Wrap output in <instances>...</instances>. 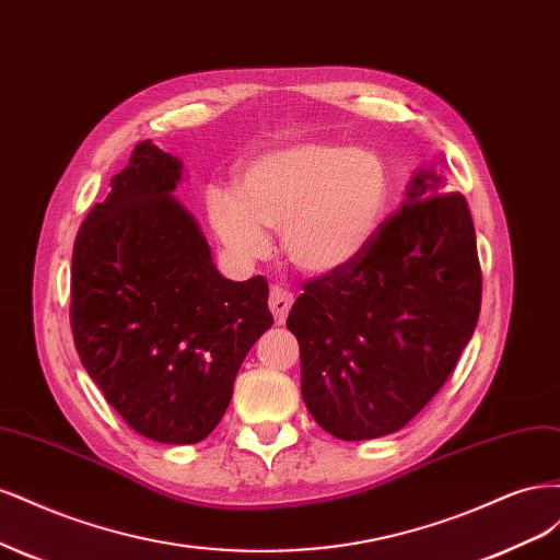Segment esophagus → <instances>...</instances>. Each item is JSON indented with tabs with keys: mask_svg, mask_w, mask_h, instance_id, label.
I'll return each mask as SVG.
<instances>
[{
	"mask_svg": "<svg viewBox=\"0 0 560 560\" xmlns=\"http://www.w3.org/2000/svg\"><path fill=\"white\" fill-rule=\"evenodd\" d=\"M291 304H293V295L288 293L285 288L275 285L272 291H269V312L275 314V320L279 323V326L285 320L288 310H291Z\"/></svg>",
	"mask_w": 560,
	"mask_h": 560,
	"instance_id": "obj_1",
	"label": "esophagus"
}]
</instances>
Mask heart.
I'll return each instance as SVG.
<instances>
[{
  "label": "heart",
  "mask_w": 560,
  "mask_h": 560,
  "mask_svg": "<svg viewBox=\"0 0 560 560\" xmlns=\"http://www.w3.org/2000/svg\"><path fill=\"white\" fill-rule=\"evenodd\" d=\"M390 200L386 162L370 149L332 139H298L250 158L240 186L211 188L213 232L242 262L272 248L265 228L281 230V246L314 277L351 265L382 228Z\"/></svg>",
  "instance_id": "obj_1"
}]
</instances>
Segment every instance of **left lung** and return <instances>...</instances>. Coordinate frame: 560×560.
<instances>
[{
  "instance_id": "8db88e82",
  "label": "left lung",
  "mask_w": 560,
  "mask_h": 560,
  "mask_svg": "<svg viewBox=\"0 0 560 560\" xmlns=\"http://www.w3.org/2000/svg\"><path fill=\"white\" fill-rule=\"evenodd\" d=\"M302 288L285 326L314 421L347 442L400 430L435 398L477 328L481 269L465 197L419 170L363 254Z\"/></svg>"
}]
</instances>
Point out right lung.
<instances>
[{"instance_id":"obj_1","label":"right lung","mask_w":560,"mask_h":560,"mask_svg":"<svg viewBox=\"0 0 560 560\" xmlns=\"http://www.w3.org/2000/svg\"><path fill=\"white\" fill-rule=\"evenodd\" d=\"M182 160L139 141L71 256V335L81 363L139 435L202 442L232 400L246 353L272 328L265 277L230 281L172 195Z\"/></svg>"}]
</instances>
